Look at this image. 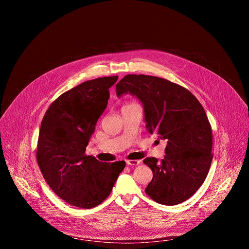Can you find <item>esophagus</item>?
<instances>
[{
  "mask_svg": "<svg viewBox=\"0 0 249 249\" xmlns=\"http://www.w3.org/2000/svg\"><path fill=\"white\" fill-rule=\"evenodd\" d=\"M141 162V160H127L126 163L128 165H138Z\"/></svg>",
  "mask_w": 249,
  "mask_h": 249,
  "instance_id": "esophagus-1",
  "label": "esophagus"
}]
</instances>
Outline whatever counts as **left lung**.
Instances as JSON below:
<instances>
[{
	"label": "left lung",
	"instance_id": "8db88e82",
	"mask_svg": "<svg viewBox=\"0 0 249 249\" xmlns=\"http://www.w3.org/2000/svg\"><path fill=\"white\" fill-rule=\"evenodd\" d=\"M116 90L117 96H137L148 132L167 142L163 160H143L153 171L145 192L162 205L186 201L205 181L213 160L212 127L203 106L187 89L154 76L127 75Z\"/></svg>",
	"mask_w": 249,
	"mask_h": 249
}]
</instances>
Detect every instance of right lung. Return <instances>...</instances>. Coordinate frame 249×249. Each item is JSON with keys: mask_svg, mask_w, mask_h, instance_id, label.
I'll use <instances>...</instances> for the list:
<instances>
[{"mask_svg": "<svg viewBox=\"0 0 249 249\" xmlns=\"http://www.w3.org/2000/svg\"><path fill=\"white\" fill-rule=\"evenodd\" d=\"M118 76L87 81L55 99L41 122L36 159L45 181L68 204L90 209L102 203L126 163L86 155L96 122Z\"/></svg>", "mask_w": 249, "mask_h": 249, "instance_id": "obj_1", "label": "right lung"}]
</instances>
